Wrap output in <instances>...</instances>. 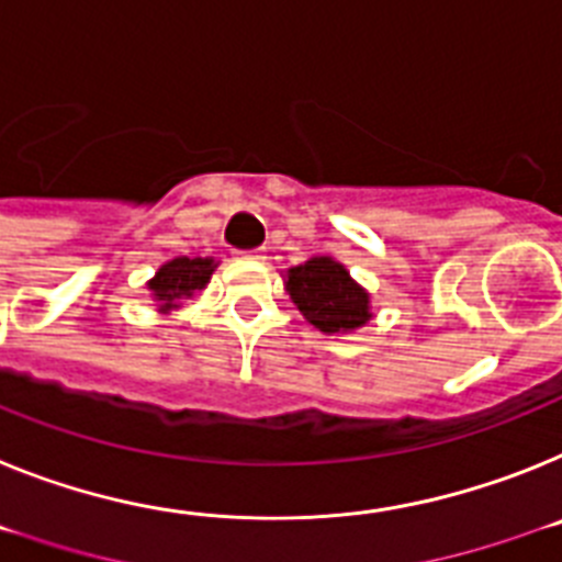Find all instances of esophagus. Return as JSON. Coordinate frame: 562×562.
<instances>
[{"label":"esophagus","instance_id":"esophagus-1","mask_svg":"<svg viewBox=\"0 0 562 562\" xmlns=\"http://www.w3.org/2000/svg\"><path fill=\"white\" fill-rule=\"evenodd\" d=\"M243 260H251V262H262L266 260V251H262V248H254V251H243L240 254Z\"/></svg>","mask_w":562,"mask_h":562}]
</instances>
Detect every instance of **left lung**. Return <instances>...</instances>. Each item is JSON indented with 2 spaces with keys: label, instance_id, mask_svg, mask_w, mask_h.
<instances>
[{
  "label": "left lung",
  "instance_id": "1",
  "mask_svg": "<svg viewBox=\"0 0 562 562\" xmlns=\"http://www.w3.org/2000/svg\"><path fill=\"white\" fill-rule=\"evenodd\" d=\"M285 291L322 334H353L373 319L368 288L334 257H308L285 271Z\"/></svg>",
  "mask_w": 562,
  "mask_h": 562
}]
</instances>
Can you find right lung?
<instances>
[{"mask_svg": "<svg viewBox=\"0 0 562 562\" xmlns=\"http://www.w3.org/2000/svg\"><path fill=\"white\" fill-rule=\"evenodd\" d=\"M217 266L221 262L214 257H175V260L164 262L155 271L153 280L146 282L158 314H172L183 302L192 300L198 291H203Z\"/></svg>", "mask_w": 562, "mask_h": 562, "instance_id": "1", "label": "right lung"}]
</instances>
